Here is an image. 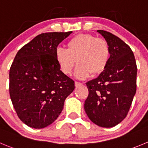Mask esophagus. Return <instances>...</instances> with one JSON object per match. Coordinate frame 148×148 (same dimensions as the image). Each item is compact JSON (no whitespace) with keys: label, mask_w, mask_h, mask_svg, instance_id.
<instances>
[{"label":"esophagus","mask_w":148,"mask_h":148,"mask_svg":"<svg viewBox=\"0 0 148 148\" xmlns=\"http://www.w3.org/2000/svg\"><path fill=\"white\" fill-rule=\"evenodd\" d=\"M82 85H83L82 83L77 82V81H75V87H79V86H82Z\"/></svg>","instance_id":"esophagus-1"}]
</instances>
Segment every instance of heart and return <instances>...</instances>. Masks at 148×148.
<instances>
[{
    "label": "heart",
    "mask_w": 148,
    "mask_h": 148,
    "mask_svg": "<svg viewBox=\"0 0 148 148\" xmlns=\"http://www.w3.org/2000/svg\"><path fill=\"white\" fill-rule=\"evenodd\" d=\"M110 54V48L105 39L81 33L68 40L67 49H57L55 59L61 72L66 75L72 73L77 62L75 75L84 79L103 73L109 64Z\"/></svg>",
    "instance_id": "1"
}]
</instances>
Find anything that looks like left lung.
<instances>
[{
    "label": "left lung",
    "mask_w": 148,
    "mask_h": 148,
    "mask_svg": "<svg viewBox=\"0 0 148 148\" xmlns=\"http://www.w3.org/2000/svg\"><path fill=\"white\" fill-rule=\"evenodd\" d=\"M110 48V60L105 71L86 83L88 96L84 109L88 119L101 127L116 126L126 117L136 90L134 55L124 41L99 29Z\"/></svg>",
    "instance_id": "left-lung-1"
}]
</instances>
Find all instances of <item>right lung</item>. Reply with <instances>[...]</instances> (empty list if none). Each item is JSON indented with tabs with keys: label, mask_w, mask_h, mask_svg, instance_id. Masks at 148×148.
Returning <instances> with one entry per match:
<instances>
[{
	"label": "right lung",
	"mask_w": 148,
	"mask_h": 148,
	"mask_svg": "<svg viewBox=\"0 0 148 148\" xmlns=\"http://www.w3.org/2000/svg\"><path fill=\"white\" fill-rule=\"evenodd\" d=\"M71 33H41L21 48L12 62L10 97L18 117L29 127L43 129L53 123L75 88L55 59L58 45Z\"/></svg>",
	"instance_id": "add662e5"
}]
</instances>
